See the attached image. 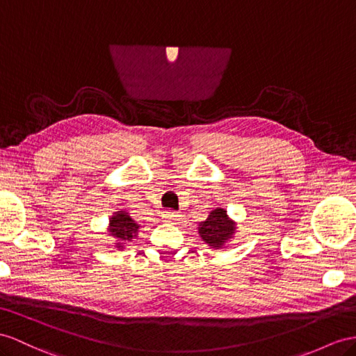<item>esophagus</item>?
I'll use <instances>...</instances> for the list:
<instances>
[{
	"instance_id": "obj_1",
	"label": "esophagus",
	"mask_w": 356,
	"mask_h": 356,
	"mask_svg": "<svg viewBox=\"0 0 356 356\" xmlns=\"http://www.w3.org/2000/svg\"><path fill=\"white\" fill-rule=\"evenodd\" d=\"M162 220L168 221V222H177V221L181 220V215L179 212H175V211H167V212H163Z\"/></svg>"
}]
</instances>
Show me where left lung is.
<instances>
[{"label":"left lung","mask_w":356,"mask_h":356,"mask_svg":"<svg viewBox=\"0 0 356 356\" xmlns=\"http://www.w3.org/2000/svg\"><path fill=\"white\" fill-rule=\"evenodd\" d=\"M236 222L227 215L224 207H216L209 213L207 220L200 222L198 225V234L207 243L211 248L221 250L224 245L234 238L236 233Z\"/></svg>","instance_id":"8db88e82"}]
</instances>
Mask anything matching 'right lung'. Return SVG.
Masks as SVG:
<instances>
[{
	"mask_svg": "<svg viewBox=\"0 0 356 356\" xmlns=\"http://www.w3.org/2000/svg\"><path fill=\"white\" fill-rule=\"evenodd\" d=\"M138 232L140 225L136 224L129 216V213L124 211L114 212V215L109 218L108 234L113 236L115 239L117 250H123L126 247V243L132 242V239L138 236Z\"/></svg>",
	"mask_w": 356,
	"mask_h": 356,
	"instance_id": "right-lung-1",
	"label": "right lung"
}]
</instances>
